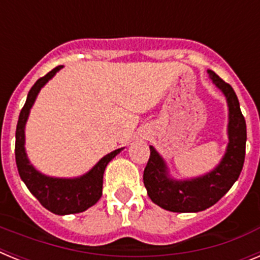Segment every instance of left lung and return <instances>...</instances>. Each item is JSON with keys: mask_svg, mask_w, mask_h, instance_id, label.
Masks as SVG:
<instances>
[{"mask_svg": "<svg viewBox=\"0 0 260 260\" xmlns=\"http://www.w3.org/2000/svg\"><path fill=\"white\" fill-rule=\"evenodd\" d=\"M210 78L226 98L229 108V143L220 164L210 173L192 178L176 181L168 176L164 160L150 146L151 155L143 173L147 194L158 207L172 212H199L210 208L229 191L238 180L246 152V121L242 116L237 95L231 84L212 70Z\"/></svg>", "mask_w": 260, "mask_h": 260, "instance_id": "left-lung-1", "label": "left lung"}]
</instances>
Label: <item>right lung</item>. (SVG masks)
I'll return each mask as SVG.
<instances>
[{
	"mask_svg": "<svg viewBox=\"0 0 260 260\" xmlns=\"http://www.w3.org/2000/svg\"><path fill=\"white\" fill-rule=\"evenodd\" d=\"M62 66H57L47 75L36 80V83L29 89L26 104L22 108L18 119L17 133H15V161L22 181L26 183L32 195L40 202L43 207L56 215H70L79 213L92 207L93 204L102 198L103 194V176L108 162L122 148L108 153L95 167L78 178H54L41 174L29 164L24 150V126L28 118L29 109L32 108L35 99L41 87L52 79Z\"/></svg>",
	"mask_w": 260,
	"mask_h": 260,
	"instance_id": "1",
	"label": "right lung"
}]
</instances>
